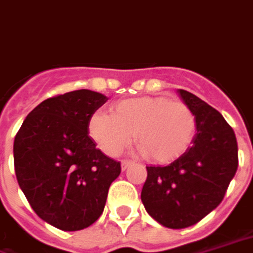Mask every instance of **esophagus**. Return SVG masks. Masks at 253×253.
Wrapping results in <instances>:
<instances>
[{"mask_svg":"<svg viewBox=\"0 0 253 253\" xmlns=\"http://www.w3.org/2000/svg\"><path fill=\"white\" fill-rule=\"evenodd\" d=\"M132 165H133V162H132V160H128V159L121 160V169H123V171L128 169Z\"/></svg>","mask_w":253,"mask_h":253,"instance_id":"obj_1","label":"esophagus"}]
</instances>
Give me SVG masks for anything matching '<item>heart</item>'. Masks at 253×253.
Wrapping results in <instances>:
<instances>
[{"label":"heart","instance_id":"b5f03b06","mask_svg":"<svg viewBox=\"0 0 253 253\" xmlns=\"http://www.w3.org/2000/svg\"><path fill=\"white\" fill-rule=\"evenodd\" d=\"M197 132V119L189 105L167 97H136L112 105L110 116L95 113L88 134L99 149L117 156L132 141L145 158L159 165L179 159Z\"/></svg>","mask_w":253,"mask_h":253}]
</instances>
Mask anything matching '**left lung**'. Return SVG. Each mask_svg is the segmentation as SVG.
I'll return each mask as SVG.
<instances>
[{"mask_svg": "<svg viewBox=\"0 0 253 253\" xmlns=\"http://www.w3.org/2000/svg\"><path fill=\"white\" fill-rule=\"evenodd\" d=\"M178 94L195 114L194 140L171 165L147 167L141 190L147 213L171 229L191 226L214 210L239 166L235 132L220 112L186 90Z\"/></svg>", "mask_w": 253, "mask_h": 253, "instance_id": "8db88e82", "label": "left lung"}]
</instances>
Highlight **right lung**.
<instances>
[{"mask_svg": "<svg viewBox=\"0 0 253 253\" xmlns=\"http://www.w3.org/2000/svg\"><path fill=\"white\" fill-rule=\"evenodd\" d=\"M104 94L75 90L38 105L24 120L13 144L14 171L35 213L55 228L81 230L104 211L120 162L97 149L88 136Z\"/></svg>", "mask_w": 253, "mask_h": 253, "instance_id": "right-lung-1", "label": "right lung"}]
</instances>
